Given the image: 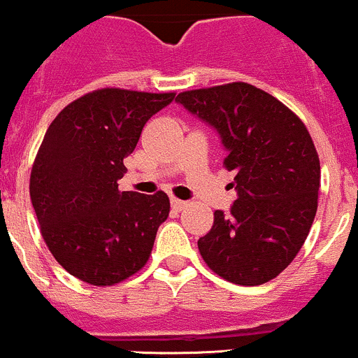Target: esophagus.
<instances>
[{"label": "esophagus", "instance_id": "esophagus-1", "mask_svg": "<svg viewBox=\"0 0 358 358\" xmlns=\"http://www.w3.org/2000/svg\"><path fill=\"white\" fill-rule=\"evenodd\" d=\"M171 205H172V208H176V210H184V208L187 207V201L179 200V198H172Z\"/></svg>", "mask_w": 358, "mask_h": 358}]
</instances>
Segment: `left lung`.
Segmentation results:
<instances>
[{
	"mask_svg": "<svg viewBox=\"0 0 358 358\" xmlns=\"http://www.w3.org/2000/svg\"><path fill=\"white\" fill-rule=\"evenodd\" d=\"M176 101L217 130L238 193L229 214L214 212L198 240L201 257L233 284L273 280L298 256L317 214L320 162L306 125L243 81L180 92Z\"/></svg>",
	"mask_w": 358,
	"mask_h": 358,
	"instance_id": "obj_1",
	"label": "left lung"
}]
</instances>
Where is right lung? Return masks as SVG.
Here are the masks:
<instances>
[{"instance_id": "1", "label": "right lung", "mask_w": 358, "mask_h": 358, "mask_svg": "<svg viewBox=\"0 0 358 358\" xmlns=\"http://www.w3.org/2000/svg\"><path fill=\"white\" fill-rule=\"evenodd\" d=\"M174 97L99 88L67 104L48 127L31 171V203L48 250L73 277L109 287L150 259L171 201L164 191H120L118 180L143 127Z\"/></svg>"}]
</instances>
